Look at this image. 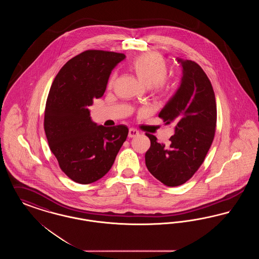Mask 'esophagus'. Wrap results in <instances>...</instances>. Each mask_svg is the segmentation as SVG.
<instances>
[{
	"label": "esophagus",
	"mask_w": 259,
	"mask_h": 259,
	"mask_svg": "<svg viewBox=\"0 0 259 259\" xmlns=\"http://www.w3.org/2000/svg\"><path fill=\"white\" fill-rule=\"evenodd\" d=\"M139 131L137 130V129H134V128H130L129 129V133H128V137L129 138H135L137 136H139Z\"/></svg>",
	"instance_id": "34e87169"
}]
</instances>
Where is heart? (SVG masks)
<instances>
[{
    "instance_id": "heart-1",
    "label": "heart",
    "mask_w": 259,
    "mask_h": 259,
    "mask_svg": "<svg viewBox=\"0 0 259 259\" xmlns=\"http://www.w3.org/2000/svg\"><path fill=\"white\" fill-rule=\"evenodd\" d=\"M129 70L146 87H152L159 95H166L170 90V83L166 78L168 65L163 57L155 53L141 55L128 66ZM115 74H111L109 87H112Z\"/></svg>"
}]
</instances>
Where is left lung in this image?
Returning a JSON list of instances; mask_svg holds the SVG:
<instances>
[{
    "label": "left lung",
    "instance_id": "1",
    "mask_svg": "<svg viewBox=\"0 0 259 259\" xmlns=\"http://www.w3.org/2000/svg\"><path fill=\"white\" fill-rule=\"evenodd\" d=\"M182 65L181 85L158 116L174 123L175 134L168 145L147 134L146 152L149 172L167 186L187 182L199 169L211 146L217 125V104L209 77L197 63L177 58Z\"/></svg>",
    "mask_w": 259,
    "mask_h": 259
}]
</instances>
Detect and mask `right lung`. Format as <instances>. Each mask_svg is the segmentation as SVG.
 Segmentation results:
<instances>
[{"mask_svg": "<svg viewBox=\"0 0 259 259\" xmlns=\"http://www.w3.org/2000/svg\"><path fill=\"white\" fill-rule=\"evenodd\" d=\"M123 53L87 50L67 62L50 87L45 131L62 171L88 185L111 170L128 135L125 125L105 127L92 121L89 107L102 97Z\"/></svg>", "mask_w": 259, "mask_h": 259, "instance_id": "right-lung-1", "label": "right lung"}]
</instances>
